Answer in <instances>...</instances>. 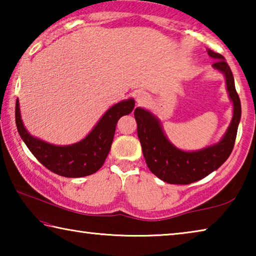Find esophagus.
Instances as JSON below:
<instances>
[{
	"mask_svg": "<svg viewBox=\"0 0 256 256\" xmlns=\"http://www.w3.org/2000/svg\"><path fill=\"white\" fill-rule=\"evenodd\" d=\"M134 98H136V104L138 106H144L146 104H148V102L150 100L149 94L144 92V90H138V92H136Z\"/></svg>",
	"mask_w": 256,
	"mask_h": 256,
	"instance_id": "1",
	"label": "esophagus"
}]
</instances>
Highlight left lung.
<instances>
[{"label": "left lung", "mask_w": 256, "mask_h": 256, "mask_svg": "<svg viewBox=\"0 0 256 256\" xmlns=\"http://www.w3.org/2000/svg\"><path fill=\"white\" fill-rule=\"evenodd\" d=\"M212 58L216 60L212 66L222 71L226 76L227 90L234 104V115L222 141L202 150L186 152L177 149L164 136L159 120L144 108L134 110L140 140L146 166L152 174L170 184H190L218 170L226 162L235 144L238 124L240 120V100L235 88L230 68L219 53L208 50Z\"/></svg>", "instance_id": "obj_1"}]
</instances>
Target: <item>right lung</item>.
<instances>
[{"instance_id": "obj_1", "label": "right lung", "mask_w": 256, "mask_h": 256, "mask_svg": "<svg viewBox=\"0 0 256 256\" xmlns=\"http://www.w3.org/2000/svg\"><path fill=\"white\" fill-rule=\"evenodd\" d=\"M133 99L120 102L104 114L96 126L84 140L72 146L50 144L30 136L20 116L19 102H16V124L28 149L47 170L64 177H84L92 175L100 168L110 150L116 124L124 115L133 110Z\"/></svg>"}]
</instances>
